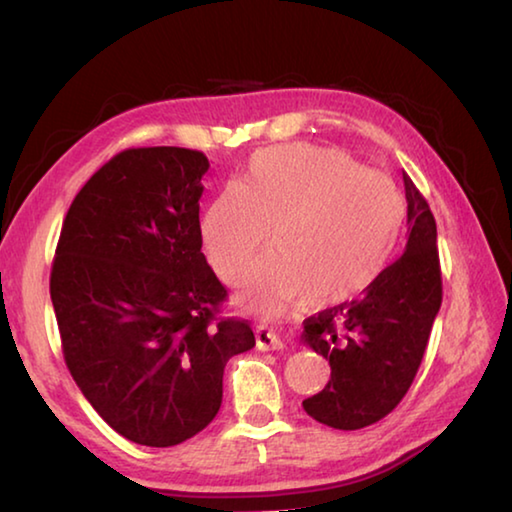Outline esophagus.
<instances>
[{"label": "esophagus", "mask_w": 512, "mask_h": 512, "mask_svg": "<svg viewBox=\"0 0 512 512\" xmlns=\"http://www.w3.org/2000/svg\"><path fill=\"white\" fill-rule=\"evenodd\" d=\"M257 350H282L284 343L282 339H277V336L273 332H268L266 327H257Z\"/></svg>", "instance_id": "34e87169"}]
</instances>
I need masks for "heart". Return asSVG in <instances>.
<instances>
[{
    "label": "heart",
    "instance_id": "obj_1",
    "mask_svg": "<svg viewBox=\"0 0 512 512\" xmlns=\"http://www.w3.org/2000/svg\"><path fill=\"white\" fill-rule=\"evenodd\" d=\"M404 198L384 173L348 155L287 144L253 155L239 185L225 187L201 221L203 250L223 280L246 271L271 230L275 253L250 268L246 305H343L366 291L404 228Z\"/></svg>",
    "mask_w": 512,
    "mask_h": 512
}]
</instances>
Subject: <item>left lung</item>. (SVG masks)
Here are the masks:
<instances>
[{"mask_svg":"<svg viewBox=\"0 0 512 512\" xmlns=\"http://www.w3.org/2000/svg\"><path fill=\"white\" fill-rule=\"evenodd\" d=\"M409 241L359 300L305 320V341L332 377L302 406L327 427L354 431L386 418L409 391L443 302L436 221L404 173Z\"/></svg>","mask_w":512,"mask_h":512,"instance_id":"1","label":"left lung"}]
</instances>
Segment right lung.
Here are the masks:
<instances>
[{"label":"right lung","instance_id":"1","mask_svg":"<svg viewBox=\"0 0 512 512\" xmlns=\"http://www.w3.org/2000/svg\"><path fill=\"white\" fill-rule=\"evenodd\" d=\"M201 151L128 149L76 194L51 266L65 363L119 436L173 447L221 409L223 370L255 348L216 318L225 287L201 253Z\"/></svg>","mask_w":512,"mask_h":512}]
</instances>
